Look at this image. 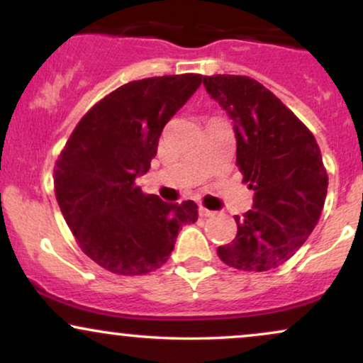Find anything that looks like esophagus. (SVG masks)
I'll list each match as a JSON object with an SVG mask.
<instances>
[{
  "instance_id": "34e87169",
  "label": "esophagus",
  "mask_w": 363,
  "mask_h": 363,
  "mask_svg": "<svg viewBox=\"0 0 363 363\" xmlns=\"http://www.w3.org/2000/svg\"><path fill=\"white\" fill-rule=\"evenodd\" d=\"M199 215H201V216H213V215H215V211L206 210L205 206H199Z\"/></svg>"
}]
</instances>
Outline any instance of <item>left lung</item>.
I'll use <instances>...</instances> for the list:
<instances>
[{"mask_svg":"<svg viewBox=\"0 0 363 363\" xmlns=\"http://www.w3.org/2000/svg\"><path fill=\"white\" fill-rule=\"evenodd\" d=\"M234 123L237 167L254 191L252 208L235 216L237 235L218 247L225 264L266 272L290 259L318 225L328 174L312 133L259 82L239 74L203 78Z\"/></svg>","mask_w":363,"mask_h":363,"instance_id":"1","label":"left lung"}]
</instances>
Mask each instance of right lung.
Wrapping results in <instances>:
<instances>
[{"mask_svg": "<svg viewBox=\"0 0 363 363\" xmlns=\"http://www.w3.org/2000/svg\"><path fill=\"white\" fill-rule=\"evenodd\" d=\"M201 74L129 82L95 104L54 169L57 205L83 252L118 274H145L169 259L177 234L198 220L194 201L143 194L136 177L155 157L162 129L201 85Z\"/></svg>", "mask_w": 363, "mask_h": 363, "instance_id": "add662e5", "label": "right lung"}]
</instances>
